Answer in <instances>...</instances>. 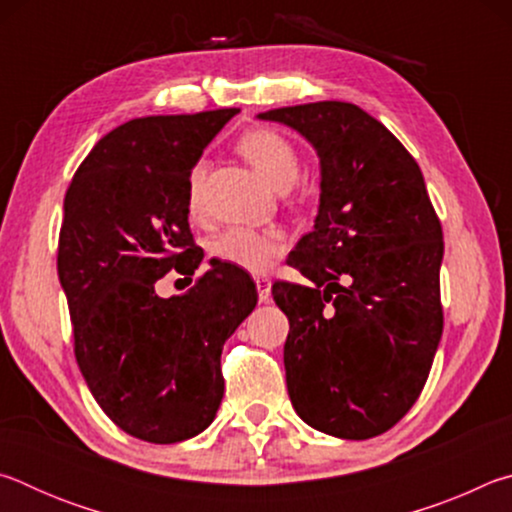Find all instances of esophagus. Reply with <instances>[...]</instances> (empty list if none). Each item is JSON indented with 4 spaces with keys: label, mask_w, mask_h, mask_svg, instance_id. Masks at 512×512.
Segmentation results:
<instances>
[{
    "label": "esophagus",
    "mask_w": 512,
    "mask_h": 512,
    "mask_svg": "<svg viewBox=\"0 0 512 512\" xmlns=\"http://www.w3.org/2000/svg\"><path fill=\"white\" fill-rule=\"evenodd\" d=\"M255 287H257L259 302L271 300V280H268V277H255Z\"/></svg>",
    "instance_id": "esophagus-1"
}]
</instances>
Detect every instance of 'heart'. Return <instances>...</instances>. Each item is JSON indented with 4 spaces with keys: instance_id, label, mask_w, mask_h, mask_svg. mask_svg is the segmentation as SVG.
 Wrapping results in <instances>:
<instances>
[{
    "instance_id": "1",
    "label": "heart",
    "mask_w": 512,
    "mask_h": 512,
    "mask_svg": "<svg viewBox=\"0 0 512 512\" xmlns=\"http://www.w3.org/2000/svg\"><path fill=\"white\" fill-rule=\"evenodd\" d=\"M239 153L253 164L259 176L275 189L296 183L300 164L291 142L280 133L257 128L248 131L237 144ZM205 180V162H196L187 178V203L196 212L201 205V189ZM287 239L280 230L230 228L212 241V255L221 262L237 266L248 273H264L282 255Z\"/></svg>"
}]
</instances>
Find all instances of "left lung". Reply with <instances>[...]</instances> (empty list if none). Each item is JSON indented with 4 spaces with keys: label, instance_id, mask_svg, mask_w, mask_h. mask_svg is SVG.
<instances>
[{
    "label": "left lung",
    "instance_id": "obj_1",
    "mask_svg": "<svg viewBox=\"0 0 512 512\" xmlns=\"http://www.w3.org/2000/svg\"><path fill=\"white\" fill-rule=\"evenodd\" d=\"M257 117L298 131L320 160L314 230L289 257L311 287L273 284L291 325V404L329 436H379L420 397L443 336V228L422 171L354 103L318 101Z\"/></svg>",
    "mask_w": 512,
    "mask_h": 512
}]
</instances>
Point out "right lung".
<instances>
[{"label": "right lung", "instance_id": "1", "mask_svg": "<svg viewBox=\"0 0 512 512\" xmlns=\"http://www.w3.org/2000/svg\"><path fill=\"white\" fill-rule=\"evenodd\" d=\"M237 112L126 121L94 144L65 194L58 277L76 363L103 413L146 443L210 427L223 400V343L257 305L253 280L223 264L183 296L155 293L169 271L194 275L203 262L187 178Z\"/></svg>", "mask_w": 512, "mask_h": 512}]
</instances>
